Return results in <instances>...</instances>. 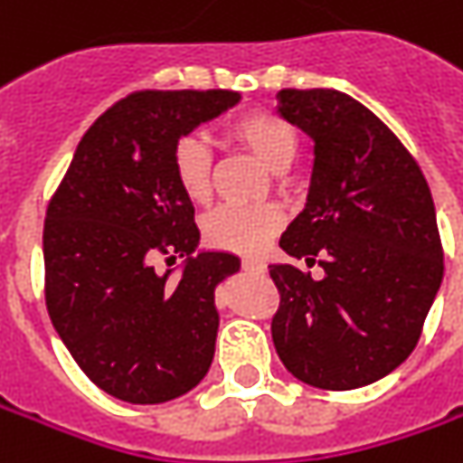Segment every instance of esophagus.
<instances>
[{"instance_id":"obj_1","label":"esophagus","mask_w":463,"mask_h":463,"mask_svg":"<svg viewBox=\"0 0 463 463\" xmlns=\"http://www.w3.org/2000/svg\"><path fill=\"white\" fill-rule=\"evenodd\" d=\"M241 268H244L247 273H265V262H262V260H255V258L241 260Z\"/></svg>"}]
</instances>
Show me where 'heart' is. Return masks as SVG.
Returning <instances> with one entry per match:
<instances>
[{
  "label": "heart",
  "instance_id": "obj_1",
  "mask_svg": "<svg viewBox=\"0 0 463 463\" xmlns=\"http://www.w3.org/2000/svg\"><path fill=\"white\" fill-rule=\"evenodd\" d=\"M232 138L241 144L265 167L283 169L296 154L294 126L270 110H247L229 123ZM172 172L180 190L193 203H203L211 195V152L198 136H185L175 144ZM283 226V213L273 205H222L203 223V237L211 247L260 255Z\"/></svg>",
  "mask_w": 463,
  "mask_h": 463
}]
</instances>
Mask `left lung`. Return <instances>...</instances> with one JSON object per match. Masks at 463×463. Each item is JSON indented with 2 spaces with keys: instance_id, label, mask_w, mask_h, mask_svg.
<instances>
[{
  "instance_id": "left-lung-1",
  "label": "left lung",
  "mask_w": 463,
  "mask_h": 463,
  "mask_svg": "<svg viewBox=\"0 0 463 463\" xmlns=\"http://www.w3.org/2000/svg\"><path fill=\"white\" fill-rule=\"evenodd\" d=\"M278 113L314 141L307 208L280 247L325 268L314 280L270 265L278 358L298 382L347 392L415 350L443 280L436 205L415 156L365 105L337 90H280Z\"/></svg>"
}]
</instances>
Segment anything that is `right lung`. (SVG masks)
<instances>
[{
	"label": "right lung",
	"mask_w": 463,
	"mask_h": 463,
	"mask_svg": "<svg viewBox=\"0 0 463 463\" xmlns=\"http://www.w3.org/2000/svg\"><path fill=\"white\" fill-rule=\"evenodd\" d=\"M240 102L229 90H144L81 136L43 226L45 307L90 382L131 404L198 386L219 332L213 291L240 270L229 252H195V208L172 172L175 144ZM185 257L177 279L153 260Z\"/></svg>",
	"instance_id": "add662e5"
}]
</instances>
